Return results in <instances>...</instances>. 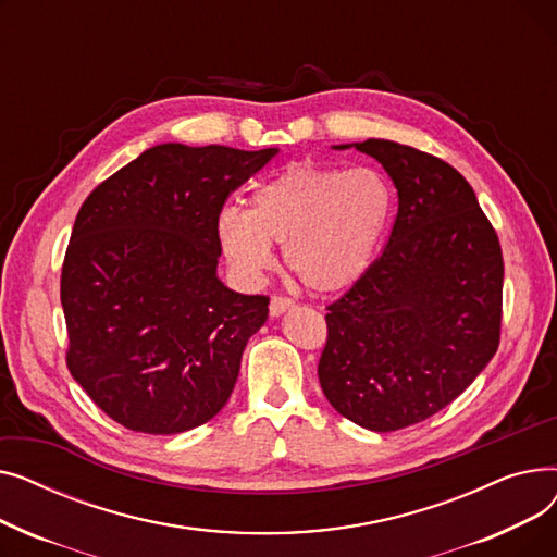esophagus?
Segmentation results:
<instances>
[{
  "label": "esophagus",
  "mask_w": 557,
  "mask_h": 557,
  "mask_svg": "<svg viewBox=\"0 0 557 557\" xmlns=\"http://www.w3.org/2000/svg\"><path fill=\"white\" fill-rule=\"evenodd\" d=\"M290 307H294V302H290L288 298L275 296V298L271 300V307H269V309H271V315H273V318H277V315H282L284 311H288Z\"/></svg>",
  "instance_id": "1"
}]
</instances>
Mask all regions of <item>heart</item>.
<instances>
[{
    "mask_svg": "<svg viewBox=\"0 0 557 557\" xmlns=\"http://www.w3.org/2000/svg\"><path fill=\"white\" fill-rule=\"evenodd\" d=\"M395 194L374 169L296 162L259 183L244 208H223L216 239L242 280L257 284L284 261L315 294H338L357 284L391 225Z\"/></svg>",
    "mask_w": 557,
    "mask_h": 557,
    "instance_id": "b5f03b06",
    "label": "heart"
}]
</instances>
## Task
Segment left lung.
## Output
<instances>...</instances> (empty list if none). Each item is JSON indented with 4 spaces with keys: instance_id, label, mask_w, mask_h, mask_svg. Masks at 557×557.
I'll list each match as a JSON object with an SVG mask.
<instances>
[{
    "instance_id": "8db88e82",
    "label": "left lung",
    "mask_w": 557,
    "mask_h": 557,
    "mask_svg": "<svg viewBox=\"0 0 557 557\" xmlns=\"http://www.w3.org/2000/svg\"><path fill=\"white\" fill-rule=\"evenodd\" d=\"M352 146L391 175L397 216L382 257L330 305L318 379L343 418L388 433L443 411L494 357L504 257L451 164L391 139L334 149Z\"/></svg>"
}]
</instances>
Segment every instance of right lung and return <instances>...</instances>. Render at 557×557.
<instances>
[{
  "label": "right lung",
  "instance_id": "add662e5",
  "mask_svg": "<svg viewBox=\"0 0 557 557\" xmlns=\"http://www.w3.org/2000/svg\"><path fill=\"white\" fill-rule=\"evenodd\" d=\"M277 153L158 144L81 205L61 275L67 368L114 422L173 435L230 399L269 298L219 280L216 219Z\"/></svg>",
  "mask_w": 557,
  "mask_h": 557
}]
</instances>
